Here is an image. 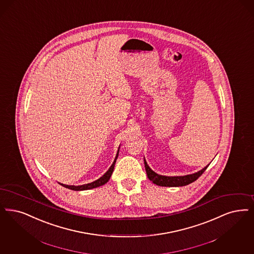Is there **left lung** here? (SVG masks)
<instances>
[{
  "label": "left lung",
  "mask_w": 254,
  "mask_h": 254,
  "mask_svg": "<svg viewBox=\"0 0 254 254\" xmlns=\"http://www.w3.org/2000/svg\"><path fill=\"white\" fill-rule=\"evenodd\" d=\"M143 161H144V167H145V171L147 174V178L154 184L159 185V186H165V187H180V186H185V185H188L190 183H193L194 181H196L202 175L203 172L210 165V163H209L207 166H205L201 170L193 173V174H189V175H185V176L168 177V176H163V175H159V174L154 172L152 169L148 166L145 159H143Z\"/></svg>",
  "instance_id": "8db88e82"
}]
</instances>
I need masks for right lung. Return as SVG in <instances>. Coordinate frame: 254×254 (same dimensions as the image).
Listing matches in <instances>:
<instances>
[{
    "label": "right lung",
    "instance_id": "right-lung-1",
    "mask_svg": "<svg viewBox=\"0 0 254 254\" xmlns=\"http://www.w3.org/2000/svg\"><path fill=\"white\" fill-rule=\"evenodd\" d=\"M119 149H120V146H119V148H118V151H117V154H116V157H115V159H114L113 163H112V165H111V167L109 168V170H108L107 172L105 173V174L102 176L101 178H99L98 180H96V181H94V182H92V183H87V184H83V185H78V186H74V185H67V184H62V183H60V184L62 185L63 187L68 188V189H71V190H73V191H84V190H90V189H93V188H96V187H99V186L104 185L105 183H107L109 182V180H110V179H111V177H112V172H113V169H114V165H115L116 160H117L118 155H119Z\"/></svg>",
    "mask_w": 254,
    "mask_h": 254
}]
</instances>
